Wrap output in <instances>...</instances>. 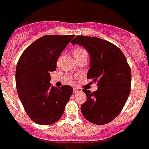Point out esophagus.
Segmentation results:
<instances>
[{
  "label": "esophagus",
  "instance_id": "34e87169",
  "mask_svg": "<svg viewBox=\"0 0 149 149\" xmlns=\"http://www.w3.org/2000/svg\"><path fill=\"white\" fill-rule=\"evenodd\" d=\"M81 91H82V90H81V88H79V87H75V88L73 89V93H79V92H81Z\"/></svg>",
  "mask_w": 149,
  "mask_h": 149
}]
</instances>
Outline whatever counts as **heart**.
I'll use <instances>...</instances> for the list:
<instances>
[{
  "label": "heart",
  "instance_id": "b5f03b06",
  "mask_svg": "<svg viewBox=\"0 0 149 149\" xmlns=\"http://www.w3.org/2000/svg\"><path fill=\"white\" fill-rule=\"evenodd\" d=\"M87 54V51L82 48H76L74 49V54Z\"/></svg>",
  "mask_w": 149,
  "mask_h": 149
}]
</instances>
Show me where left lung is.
Wrapping results in <instances>:
<instances>
[{
    "label": "left lung",
    "mask_w": 149,
    "mask_h": 149,
    "mask_svg": "<svg viewBox=\"0 0 149 149\" xmlns=\"http://www.w3.org/2000/svg\"><path fill=\"white\" fill-rule=\"evenodd\" d=\"M71 43L88 51L90 68L87 79L98 85L93 93L83 90L87 101L81 106V113L94 124L109 123L121 112L130 93L131 69L124 54L116 45L98 37L77 36Z\"/></svg>",
    "instance_id": "obj_1"
}]
</instances>
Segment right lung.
Masks as SVG:
<instances>
[{
  "instance_id": "right-lung-1",
  "label": "right lung",
  "mask_w": 149,
  "mask_h": 149,
  "mask_svg": "<svg viewBox=\"0 0 149 149\" xmlns=\"http://www.w3.org/2000/svg\"><path fill=\"white\" fill-rule=\"evenodd\" d=\"M74 35H45L31 43L16 67L18 96L31 120L51 125L60 119L73 93V87L51 85L50 73L55 71L61 53Z\"/></svg>"
}]
</instances>
